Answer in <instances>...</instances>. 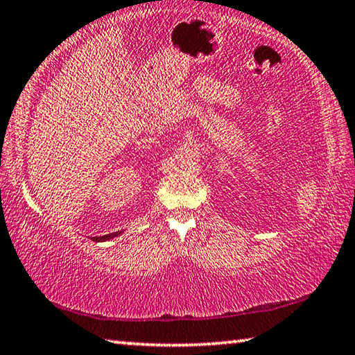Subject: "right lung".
I'll return each mask as SVG.
<instances>
[{
	"label": "right lung",
	"mask_w": 355,
	"mask_h": 355,
	"mask_svg": "<svg viewBox=\"0 0 355 355\" xmlns=\"http://www.w3.org/2000/svg\"><path fill=\"white\" fill-rule=\"evenodd\" d=\"M117 235H119V232L110 233V235H105V236H95V238H92V239H94V241H107V239H111V238L117 236Z\"/></svg>",
	"instance_id": "add662e5"
}]
</instances>
